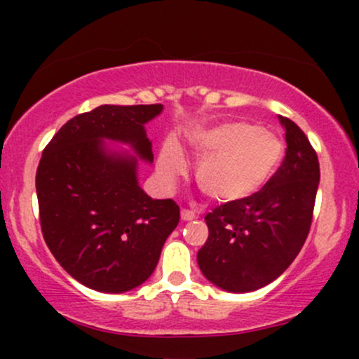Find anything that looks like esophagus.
<instances>
[{"mask_svg":"<svg viewBox=\"0 0 359 359\" xmlns=\"http://www.w3.org/2000/svg\"><path fill=\"white\" fill-rule=\"evenodd\" d=\"M180 217H182V221H192L196 219L197 214L196 211H192V209H182V211H180Z\"/></svg>","mask_w":359,"mask_h":359,"instance_id":"34e87169","label":"esophagus"}]
</instances>
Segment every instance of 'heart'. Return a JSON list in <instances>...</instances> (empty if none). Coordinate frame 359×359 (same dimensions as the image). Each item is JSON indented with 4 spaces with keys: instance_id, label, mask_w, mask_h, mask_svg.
Returning <instances> with one entry per match:
<instances>
[{
    "instance_id": "heart-1",
    "label": "heart",
    "mask_w": 359,
    "mask_h": 359,
    "mask_svg": "<svg viewBox=\"0 0 359 359\" xmlns=\"http://www.w3.org/2000/svg\"><path fill=\"white\" fill-rule=\"evenodd\" d=\"M189 143L201 158L197 185L217 203H234L257 194L275 174L283 155V143L277 135L246 121L199 130L191 135ZM184 167L179 145L167 143L160 156L162 174L177 175Z\"/></svg>"
}]
</instances>
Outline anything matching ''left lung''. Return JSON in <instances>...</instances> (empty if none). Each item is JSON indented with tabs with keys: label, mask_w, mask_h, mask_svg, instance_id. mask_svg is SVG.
Returning a JSON list of instances; mask_svg holds the SVG:
<instances>
[{
	"label": "left lung",
	"mask_w": 359,
	"mask_h": 359,
	"mask_svg": "<svg viewBox=\"0 0 359 359\" xmlns=\"http://www.w3.org/2000/svg\"><path fill=\"white\" fill-rule=\"evenodd\" d=\"M285 158L271 179L246 199L217 205L204 217L209 238L197 253L204 277L228 292L269 285L302 250L311 229L320 170L316 150L292 119Z\"/></svg>",
	"instance_id": "obj_1"
}]
</instances>
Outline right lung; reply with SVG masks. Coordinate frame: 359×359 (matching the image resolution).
I'll return each instance as SVG.
<instances>
[{"instance_id":"1","label":"right lung","mask_w":359,"mask_h":359,"mask_svg":"<svg viewBox=\"0 0 359 359\" xmlns=\"http://www.w3.org/2000/svg\"><path fill=\"white\" fill-rule=\"evenodd\" d=\"M162 109L102 104L77 114L40 158L35 185L43 240L62 269L93 290L121 294L142 285L179 224L174 201L151 199L140 187L137 156L104 143H126L154 162L145 123Z\"/></svg>"}]
</instances>
